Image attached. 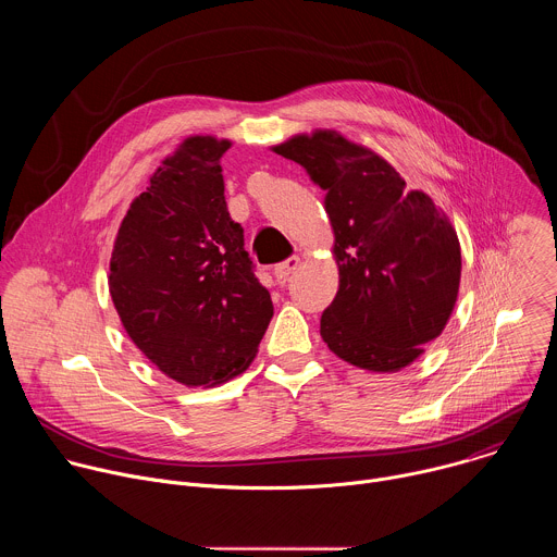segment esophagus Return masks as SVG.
Segmentation results:
<instances>
[{"mask_svg":"<svg viewBox=\"0 0 557 557\" xmlns=\"http://www.w3.org/2000/svg\"><path fill=\"white\" fill-rule=\"evenodd\" d=\"M299 256H293V258H288L286 262H282V264H277L275 267V277H277V282H286L288 280V275L299 267Z\"/></svg>","mask_w":557,"mask_h":557,"instance_id":"esophagus-1","label":"esophagus"}]
</instances>
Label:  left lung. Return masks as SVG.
<instances>
[{
    "instance_id": "1",
    "label": "left lung",
    "mask_w": 557,
    "mask_h": 557,
    "mask_svg": "<svg viewBox=\"0 0 557 557\" xmlns=\"http://www.w3.org/2000/svg\"><path fill=\"white\" fill-rule=\"evenodd\" d=\"M326 191L339 288L322 339L350 366L399 372L447 326L460 286V243L449 218L374 149L335 129L273 147Z\"/></svg>"
}]
</instances>
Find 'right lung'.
Segmentation results:
<instances>
[{
  "label": "right lung",
  "mask_w": 557,
  "mask_h": 557,
  "mask_svg": "<svg viewBox=\"0 0 557 557\" xmlns=\"http://www.w3.org/2000/svg\"><path fill=\"white\" fill-rule=\"evenodd\" d=\"M228 138L187 136L119 226L108 286L134 346L165 376L213 387L245 372L273 317L224 200Z\"/></svg>",
  "instance_id": "add662e5"
}]
</instances>
